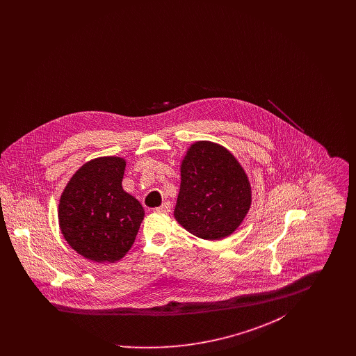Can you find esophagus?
<instances>
[{
  "label": "esophagus",
  "instance_id": "obj_1",
  "mask_svg": "<svg viewBox=\"0 0 356 356\" xmlns=\"http://www.w3.org/2000/svg\"><path fill=\"white\" fill-rule=\"evenodd\" d=\"M170 209H172V205L170 202H165L161 207L156 208V212H160V213H170Z\"/></svg>",
  "mask_w": 356,
  "mask_h": 356
}]
</instances>
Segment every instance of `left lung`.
Wrapping results in <instances>:
<instances>
[{
    "label": "left lung",
    "mask_w": 356,
    "mask_h": 356,
    "mask_svg": "<svg viewBox=\"0 0 356 356\" xmlns=\"http://www.w3.org/2000/svg\"><path fill=\"white\" fill-rule=\"evenodd\" d=\"M251 186L236 159L220 145L193 144L181 164L175 218L195 236H229L247 215Z\"/></svg>",
    "instance_id": "left-lung-1"
}]
</instances>
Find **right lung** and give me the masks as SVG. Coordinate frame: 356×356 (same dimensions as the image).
<instances>
[{"instance_id": "1", "label": "right lung", "mask_w": 356, "mask_h": 356, "mask_svg": "<svg viewBox=\"0 0 356 356\" xmlns=\"http://www.w3.org/2000/svg\"><path fill=\"white\" fill-rule=\"evenodd\" d=\"M125 160L102 157L86 163L65 186L58 221L69 245L97 263L118 261L129 251L144 209L122 186Z\"/></svg>"}]
</instances>
